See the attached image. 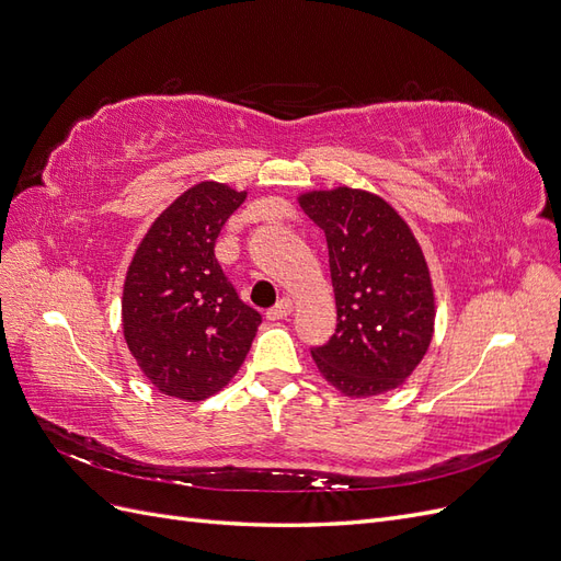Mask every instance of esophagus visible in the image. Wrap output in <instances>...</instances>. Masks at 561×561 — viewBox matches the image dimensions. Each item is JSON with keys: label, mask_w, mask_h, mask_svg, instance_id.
Masks as SVG:
<instances>
[{"label": "esophagus", "mask_w": 561, "mask_h": 561, "mask_svg": "<svg viewBox=\"0 0 561 561\" xmlns=\"http://www.w3.org/2000/svg\"><path fill=\"white\" fill-rule=\"evenodd\" d=\"M290 313H293V301L290 299H280L276 307H271L266 311V318L268 320H283V318H287Z\"/></svg>", "instance_id": "obj_1"}]
</instances>
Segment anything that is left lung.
<instances>
[{"label": "left lung", "mask_w": 561, "mask_h": 561, "mask_svg": "<svg viewBox=\"0 0 561 561\" xmlns=\"http://www.w3.org/2000/svg\"><path fill=\"white\" fill-rule=\"evenodd\" d=\"M297 201L325 231L330 252L336 330L311 351L322 379L348 398L402 386L435 330L431 271L410 225L388 201L353 186Z\"/></svg>", "instance_id": "1"}]
</instances>
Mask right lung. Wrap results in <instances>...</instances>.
Listing matches in <instances>:
<instances>
[{"label": "right lung", "mask_w": 561, "mask_h": 561, "mask_svg": "<svg viewBox=\"0 0 561 561\" xmlns=\"http://www.w3.org/2000/svg\"><path fill=\"white\" fill-rule=\"evenodd\" d=\"M248 192L198 182L149 227L124 280V339L163 396L198 402L241 369L257 328L215 260V241Z\"/></svg>", "instance_id": "right-lung-1"}]
</instances>
